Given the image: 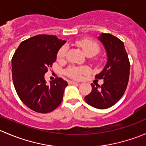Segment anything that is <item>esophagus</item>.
<instances>
[{
    "mask_svg": "<svg viewBox=\"0 0 146 146\" xmlns=\"http://www.w3.org/2000/svg\"><path fill=\"white\" fill-rule=\"evenodd\" d=\"M68 83L69 84H76V83H78V82L74 81V80H68Z\"/></svg>",
    "mask_w": 146,
    "mask_h": 146,
    "instance_id": "obj_1",
    "label": "esophagus"
}]
</instances>
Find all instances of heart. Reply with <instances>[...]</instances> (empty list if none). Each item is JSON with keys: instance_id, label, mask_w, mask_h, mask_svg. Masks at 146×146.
I'll list each match as a JSON object with an SVG mask.
<instances>
[{"instance_id": "heart-1", "label": "heart", "mask_w": 146, "mask_h": 146, "mask_svg": "<svg viewBox=\"0 0 146 146\" xmlns=\"http://www.w3.org/2000/svg\"><path fill=\"white\" fill-rule=\"evenodd\" d=\"M78 45L82 48V51L86 56H94L99 51L100 46L94 41L89 39H84L82 40L78 41L76 42ZM67 46H64L60 49L58 54V58H64L66 56L67 51ZM88 71L87 67H76V66H71L67 70V74L70 77L76 79H80L81 78L82 73H85Z\"/></svg>"}]
</instances>
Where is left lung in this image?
Returning a JSON list of instances; mask_svg holds the SVG:
<instances>
[{"instance_id":"1","label":"left lung","mask_w":146,"mask_h":146,"mask_svg":"<svg viewBox=\"0 0 146 146\" xmlns=\"http://www.w3.org/2000/svg\"><path fill=\"white\" fill-rule=\"evenodd\" d=\"M104 46L107 61L104 68L95 78L103 79L102 85L91 84L92 91L85 100L97 109L109 108L123 96L127 87L130 63L123 42L110 34L102 33L98 37Z\"/></svg>"}]
</instances>
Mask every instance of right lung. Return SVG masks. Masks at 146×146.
I'll return each mask as SVG.
<instances>
[{
  "mask_svg": "<svg viewBox=\"0 0 146 146\" xmlns=\"http://www.w3.org/2000/svg\"><path fill=\"white\" fill-rule=\"evenodd\" d=\"M66 41L39 35L23 41L12 58L13 84L22 102L33 111L48 113L61 104L68 82L56 78L47 85L44 74Z\"/></svg>",
  "mask_w": 146,
  "mask_h": 146,
  "instance_id": "obj_1",
  "label": "right lung"
}]
</instances>
